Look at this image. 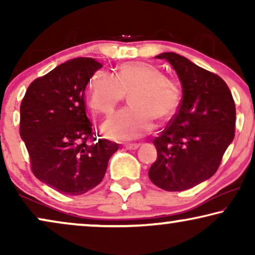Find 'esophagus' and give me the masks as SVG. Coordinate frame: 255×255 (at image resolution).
I'll return each instance as SVG.
<instances>
[{
  "mask_svg": "<svg viewBox=\"0 0 255 255\" xmlns=\"http://www.w3.org/2000/svg\"><path fill=\"white\" fill-rule=\"evenodd\" d=\"M139 144H128L127 146H125V148L128 149V151H135L139 147Z\"/></svg>",
  "mask_w": 255,
  "mask_h": 255,
  "instance_id": "obj_1",
  "label": "esophagus"
}]
</instances>
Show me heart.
I'll list each match as a JSON object with an SVG mask.
<instances>
[{
	"label": "heart",
	"mask_w": 255,
	"mask_h": 255,
	"mask_svg": "<svg viewBox=\"0 0 255 255\" xmlns=\"http://www.w3.org/2000/svg\"><path fill=\"white\" fill-rule=\"evenodd\" d=\"M128 94L130 106L115 114L103 124L108 137L116 140L147 133L152 122L169 120L180 103V88L158 67L144 61L120 65L114 75L99 73L89 86L88 102L100 115L109 116Z\"/></svg>",
	"instance_id": "heart-1"
}]
</instances>
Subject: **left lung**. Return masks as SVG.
<instances>
[{"label":"left lung","mask_w":255,"mask_h":255,"mask_svg":"<svg viewBox=\"0 0 255 255\" xmlns=\"http://www.w3.org/2000/svg\"><path fill=\"white\" fill-rule=\"evenodd\" d=\"M175 69L182 86L177 114L153 144L158 158L149 180L167 191L190 189L217 172L235 138L236 106L224 80L182 55H156Z\"/></svg>","instance_id":"8db88e82"}]
</instances>
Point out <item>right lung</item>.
I'll list each match as a JSON object with an SVG mask.
<instances>
[{"label": "right lung", "instance_id": "add662e5", "mask_svg": "<svg viewBox=\"0 0 255 255\" xmlns=\"http://www.w3.org/2000/svg\"><path fill=\"white\" fill-rule=\"evenodd\" d=\"M101 67L93 58L66 61L34 80L20 103L19 134L32 173L61 194L95 188L118 149L116 142L97 141L86 114L85 89Z\"/></svg>", "mask_w": 255, "mask_h": 255}]
</instances>
